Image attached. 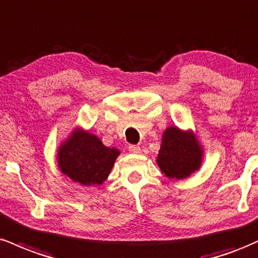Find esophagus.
<instances>
[{
    "instance_id": "obj_1",
    "label": "esophagus",
    "mask_w": 258,
    "mask_h": 258,
    "mask_svg": "<svg viewBox=\"0 0 258 258\" xmlns=\"http://www.w3.org/2000/svg\"><path fill=\"white\" fill-rule=\"evenodd\" d=\"M129 152L132 153H140L141 152V149L140 146H137V145H129Z\"/></svg>"
}]
</instances>
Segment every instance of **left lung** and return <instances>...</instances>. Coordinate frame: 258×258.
Returning a JSON list of instances; mask_svg holds the SVG:
<instances>
[{
    "instance_id": "obj_1",
    "label": "left lung",
    "mask_w": 258,
    "mask_h": 258,
    "mask_svg": "<svg viewBox=\"0 0 258 258\" xmlns=\"http://www.w3.org/2000/svg\"><path fill=\"white\" fill-rule=\"evenodd\" d=\"M204 150L191 130L169 126L162 135L156 158L161 172L169 179H185L200 169Z\"/></svg>"
}]
</instances>
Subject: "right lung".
Segmentation results:
<instances>
[{
    "mask_svg": "<svg viewBox=\"0 0 258 258\" xmlns=\"http://www.w3.org/2000/svg\"><path fill=\"white\" fill-rule=\"evenodd\" d=\"M119 153L115 147L105 146L96 135L77 128L57 150V163L74 183L95 186L108 178Z\"/></svg>",
    "mask_w": 258,
    "mask_h": 258,
    "instance_id": "1",
    "label": "right lung"
}]
</instances>
